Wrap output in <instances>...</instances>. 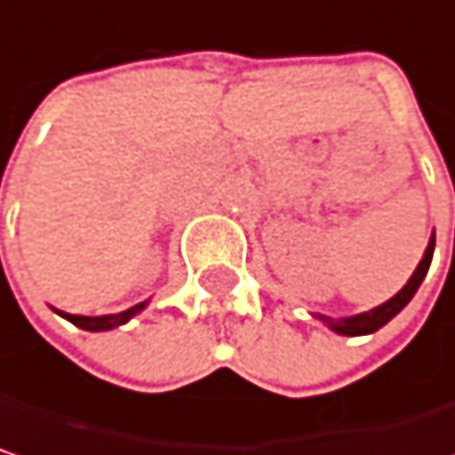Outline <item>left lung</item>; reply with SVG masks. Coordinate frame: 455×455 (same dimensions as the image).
<instances>
[{"mask_svg":"<svg viewBox=\"0 0 455 455\" xmlns=\"http://www.w3.org/2000/svg\"><path fill=\"white\" fill-rule=\"evenodd\" d=\"M433 252L435 234L430 236V244H427V250H425L419 266L411 273V278L403 283V289H401L398 294H393L388 302H383V305H378V307H372V310L359 312V315H349V317H328V315H320V312H315V317L323 320V325H328V328H331L333 333H339V336H370V333H375L378 328H383L388 320H393L398 312L411 302V297L417 294L419 283L425 281V275H427V270H430Z\"/></svg>","mask_w":455,"mask_h":455,"instance_id":"1","label":"left lung"}]
</instances>
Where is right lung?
I'll use <instances>...</instances> for the list:
<instances>
[{"label":"right lung","mask_w":455,"mask_h":455,"mask_svg":"<svg viewBox=\"0 0 455 455\" xmlns=\"http://www.w3.org/2000/svg\"><path fill=\"white\" fill-rule=\"evenodd\" d=\"M148 302H150V299H145V302L135 305V307H130V310L116 312V315H96V317H88V315H69V312H62V310H54V312H57V315H62L64 320H69L72 325L83 328V331H93V333H99V331H111V328L124 325V323H127V320H132L138 312H143L145 307H148Z\"/></svg>","instance_id":"obj_1"}]
</instances>
